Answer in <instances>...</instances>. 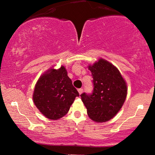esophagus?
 Listing matches in <instances>:
<instances>
[{"label": "esophagus", "mask_w": 155, "mask_h": 155, "mask_svg": "<svg viewBox=\"0 0 155 155\" xmlns=\"http://www.w3.org/2000/svg\"><path fill=\"white\" fill-rule=\"evenodd\" d=\"M78 94H79V95H81V94L83 93V89H78Z\"/></svg>", "instance_id": "34e87169"}]
</instances>
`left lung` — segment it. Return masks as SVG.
<instances>
[{"instance_id":"left-lung-1","label":"left lung","mask_w":155,"mask_h":155,"mask_svg":"<svg viewBox=\"0 0 155 155\" xmlns=\"http://www.w3.org/2000/svg\"><path fill=\"white\" fill-rule=\"evenodd\" d=\"M88 69L93 77L92 94L81 95L88 116L96 122L112 119L124 104L127 96V85L119 70L111 63L100 58Z\"/></svg>"}]
</instances>
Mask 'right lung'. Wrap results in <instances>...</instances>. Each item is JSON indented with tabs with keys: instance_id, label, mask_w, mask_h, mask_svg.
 Instances as JSON below:
<instances>
[{
	"instance_id": "right-lung-1",
	"label": "right lung",
	"mask_w": 155,
	"mask_h": 155,
	"mask_svg": "<svg viewBox=\"0 0 155 155\" xmlns=\"http://www.w3.org/2000/svg\"><path fill=\"white\" fill-rule=\"evenodd\" d=\"M52 67L38 78L33 101L41 114L50 120H57L67 114L79 94L72 85L65 66L61 65L59 69Z\"/></svg>"
}]
</instances>
